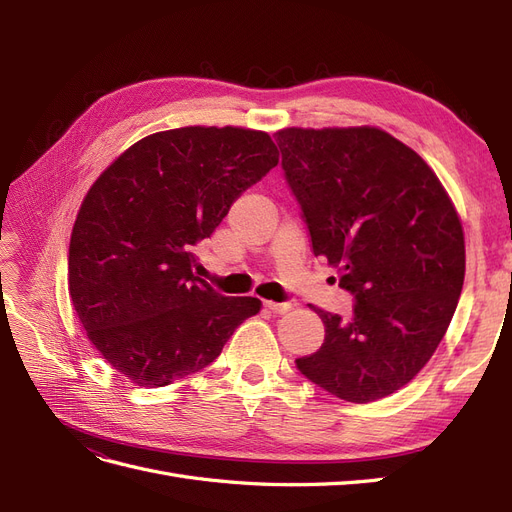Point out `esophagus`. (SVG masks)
I'll list each match as a JSON object with an SVG mask.
<instances>
[{
	"label": "esophagus",
	"instance_id": "34e87169",
	"mask_svg": "<svg viewBox=\"0 0 512 512\" xmlns=\"http://www.w3.org/2000/svg\"><path fill=\"white\" fill-rule=\"evenodd\" d=\"M265 309H269L271 314H286L292 309V303H275V301H265Z\"/></svg>",
	"mask_w": 512,
	"mask_h": 512
}]
</instances>
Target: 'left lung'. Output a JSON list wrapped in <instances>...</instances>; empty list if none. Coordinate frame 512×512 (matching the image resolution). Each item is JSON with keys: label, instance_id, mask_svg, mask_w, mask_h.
Segmentation results:
<instances>
[{"label": "left lung", "instance_id": "1", "mask_svg": "<svg viewBox=\"0 0 512 512\" xmlns=\"http://www.w3.org/2000/svg\"><path fill=\"white\" fill-rule=\"evenodd\" d=\"M275 141L314 254L354 294L348 320L314 307L324 344L297 369L352 404L382 399L451 324L466 275L459 215L425 160L384 130L286 128Z\"/></svg>", "mask_w": 512, "mask_h": 512}]
</instances>
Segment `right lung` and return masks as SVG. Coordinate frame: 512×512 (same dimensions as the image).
<instances>
[{
  "label": "right lung",
  "mask_w": 512,
  "mask_h": 512,
  "mask_svg": "<svg viewBox=\"0 0 512 512\" xmlns=\"http://www.w3.org/2000/svg\"><path fill=\"white\" fill-rule=\"evenodd\" d=\"M267 132L177 128L134 143L87 192L70 237L68 286L89 342L138 386H166L218 359L254 297L194 275V245L277 166Z\"/></svg>",
  "instance_id": "add662e5"
}]
</instances>
